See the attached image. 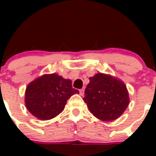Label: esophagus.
Returning <instances> with one entry per match:
<instances>
[{
    "instance_id": "1",
    "label": "esophagus",
    "mask_w": 156,
    "mask_h": 156,
    "mask_svg": "<svg viewBox=\"0 0 156 156\" xmlns=\"http://www.w3.org/2000/svg\"><path fill=\"white\" fill-rule=\"evenodd\" d=\"M79 92H80V95H81V96L84 95V88H82V89L80 90Z\"/></svg>"
}]
</instances>
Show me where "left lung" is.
<instances>
[{
    "label": "left lung",
    "mask_w": 156,
    "mask_h": 156,
    "mask_svg": "<svg viewBox=\"0 0 156 156\" xmlns=\"http://www.w3.org/2000/svg\"><path fill=\"white\" fill-rule=\"evenodd\" d=\"M83 98L90 112L102 121L117 119L129 104V95L125 84L109 75L97 73L89 78Z\"/></svg>",
    "instance_id": "left-lung-1"
}]
</instances>
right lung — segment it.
<instances>
[{
    "mask_svg": "<svg viewBox=\"0 0 156 156\" xmlns=\"http://www.w3.org/2000/svg\"><path fill=\"white\" fill-rule=\"evenodd\" d=\"M79 94L72 81L57 74L44 75L27 86L25 102L27 109L40 120H49L63 111L67 100Z\"/></svg>",
    "mask_w": 156,
    "mask_h": 156,
    "instance_id": "right-lung-1",
    "label": "right lung"
}]
</instances>
